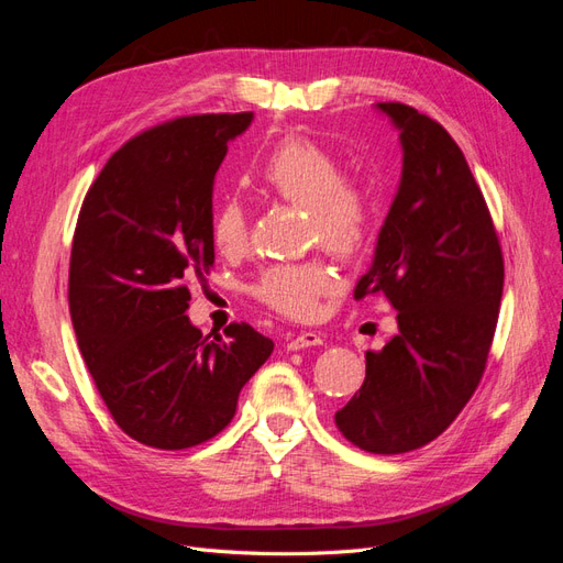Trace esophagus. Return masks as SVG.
<instances>
[{
	"mask_svg": "<svg viewBox=\"0 0 563 563\" xmlns=\"http://www.w3.org/2000/svg\"><path fill=\"white\" fill-rule=\"evenodd\" d=\"M314 345H323V338L314 331H300L298 335L286 340V350H291V352L302 350V347H314Z\"/></svg>",
	"mask_w": 563,
	"mask_h": 563,
	"instance_id": "esophagus-1",
	"label": "esophagus"
}]
</instances>
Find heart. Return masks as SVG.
<instances>
[{
	"instance_id": "1",
	"label": "heart",
	"mask_w": 563,
	"mask_h": 563,
	"mask_svg": "<svg viewBox=\"0 0 563 563\" xmlns=\"http://www.w3.org/2000/svg\"><path fill=\"white\" fill-rule=\"evenodd\" d=\"M251 178L263 192L298 203L308 211V234L340 261H354L368 246L373 201L354 185L345 166L329 147L291 135L272 145L253 164ZM246 211L236 199H225L211 218L213 246L234 255L246 244ZM333 288V279L317 261L272 265L255 282V296L267 308L291 319H312L319 300Z\"/></svg>"
}]
</instances>
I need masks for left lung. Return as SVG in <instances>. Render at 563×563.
Here are the masks:
<instances>
[{
  "label": "left lung",
  "instance_id": "1",
  "mask_svg": "<svg viewBox=\"0 0 563 563\" xmlns=\"http://www.w3.org/2000/svg\"><path fill=\"white\" fill-rule=\"evenodd\" d=\"M378 110L399 129L404 168L354 298L385 294L399 331L366 352L364 385L335 424L362 451L397 455L430 444L472 399L496 333L505 263L486 199L449 131L411 106Z\"/></svg>",
  "mask_w": 563,
  "mask_h": 563
}]
</instances>
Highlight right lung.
Returning a JSON list of instances; mask_svg holds the SVG:
<instances>
[{
	"instance_id": "obj_1",
	"label": "right lung",
	"mask_w": 563,
	"mask_h": 563,
	"mask_svg": "<svg viewBox=\"0 0 563 563\" xmlns=\"http://www.w3.org/2000/svg\"><path fill=\"white\" fill-rule=\"evenodd\" d=\"M253 112L195 114L119 147L84 197L67 300L110 416L162 451L223 432L275 343L249 323L192 327L190 282L213 267V178Z\"/></svg>"
}]
</instances>
